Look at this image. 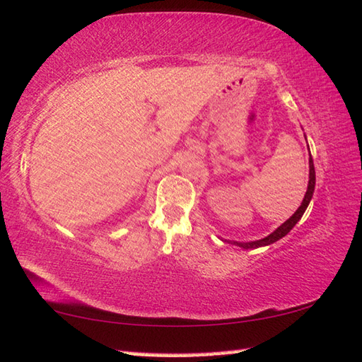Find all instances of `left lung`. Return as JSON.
<instances>
[{"label":"left lung","instance_id":"left-lung-1","mask_svg":"<svg viewBox=\"0 0 362 362\" xmlns=\"http://www.w3.org/2000/svg\"><path fill=\"white\" fill-rule=\"evenodd\" d=\"M310 151V149H308ZM308 165H310V174H308V187H307V192L304 196V200H302L300 206L296 209L295 214H293L290 219L285 221L281 226H277V228L272 233L268 234L267 238L264 239H259V240H253V242H236V240H226V242H231L234 243V245H238L243 250H250V248H259V247H267V245H272V243H274L276 240L282 239L284 236H287V234L293 230V226H295L299 221L300 217L304 216L305 209L310 204V200H312L313 197V192H315V183H316V175H315V165H313V158H312V154H310V158H308Z\"/></svg>","mask_w":362,"mask_h":362}]
</instances>
